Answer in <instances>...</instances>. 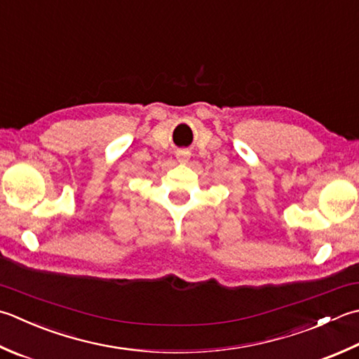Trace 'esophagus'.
Returning a JSON list of instances; mask_svg holds the SVG:
<instances>
[{
	"label": "esophagus",
	"instance_id": "34e87169",
	"mask_svg": "<svg viewBox=\"0 0 359 359\" xmlns=\"http://www.w3.org/2000/svg\"><path fill=\"white\" fill-rule=\"evenodd\" d=\"M175 156H177V160H179V163H188V160H189V152L188 151H179L177 154H175Z\"/></svg>",
	"mask_w": 359,
	"mask_h": 359
}]
</instances>
